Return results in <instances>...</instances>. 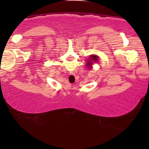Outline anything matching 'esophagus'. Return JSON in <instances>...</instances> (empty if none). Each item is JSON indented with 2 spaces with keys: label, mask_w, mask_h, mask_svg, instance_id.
Here are the masks:
<instances>
[{
  "label": "esophagus",
  "mask_w": 149,
  "mask_h": 149,
  "mask_svg": "<svg viewBox=\"0 0 149 149\" xmlns=\"http://www.w3.org/2000/svg\"><path fill=\"white\" fill-rule=\"evenodd\" d=\"M70 76H72V75H70Z\"/></svg>",
  "instance_id": "1"
}]
</instances>
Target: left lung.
I'll list each match as a JSON object with an SVG mask.
<instances>
[{"label":"left lung","instance_id":"1","mask_svg":"<svg viewBox=\"0 0 149 149\" xmlns=\"http://www.w3.org/2000/svg\"><path fill=\"white\" fill-rule=\"evenodd\" d=\"M90 58H91L87 60V66H88L89 68H91V63L93 62H96L97 60V56H95V55H92V56H91Z\"/></svg>","mask_w":149,"mask_h":149}]
</instances>
